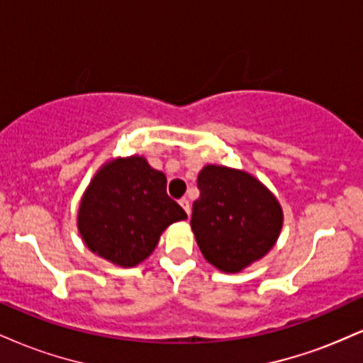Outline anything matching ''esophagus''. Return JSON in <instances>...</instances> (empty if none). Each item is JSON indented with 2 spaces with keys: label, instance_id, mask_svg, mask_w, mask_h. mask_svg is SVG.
Segmentation results:
<instances>
[{
  "label": "esophagus",
  "instance_id": "34e87169",
  "mask_svg": "<svg viewBox=\"0 0 363 363\" xmlns=\"http://www.w3.org/2000/svg\"><path fill=\"white\" fill-rule=\"evenodd\" d=\"M179 205H181L182 208H184V211H186V213H187V215H189V213H191V205H189V201H187V199H186V198H182V199H181V201H179Z\"/></svg>",
  "mask_w": 363,
  "mask_h": 363
}]
</instances>
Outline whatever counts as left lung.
I'll return each mask as SVG.
<instances>
[{
  "label": "left lung",
  "instance_id": "obj_1",
  "mask_svg": "<svg viewBox=\"0 0 363 363\" xmlns=\"http://www.w3.org/2000/svg\"><path fill=\"white\" fill-rule=\"evenodd\" d=\"M198 187L191 228L210 264L239 273L268 254L283 225L281 206L268 187L223 165L203 167Z\"/></svg>",
  "mask_w": 363,
  "mask_h": 363
}]
</instances>
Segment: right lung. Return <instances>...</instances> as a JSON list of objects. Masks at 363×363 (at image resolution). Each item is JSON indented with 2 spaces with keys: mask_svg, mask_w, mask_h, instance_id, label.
I'll list each match as a JSON object with an SVG mask.
<instances>
[{
  "mask_svg": "<svg viewBox=\"0 0 363 363\" xmlns=\"http://www.w3.org/2000/svg\"><path fill=\"white\" fill-rule=\"evenodd\" d=\"M186 218L169 198L165 174L133 155L99 169L82 198L78 230L91 252L131 268L153 252L170 223Z\"/></svg>",
  "mask_w": 363,
  "mask_h": 363,
  "instance_id": "obj_1",
  "label": "right lung"
}]
</instances>
